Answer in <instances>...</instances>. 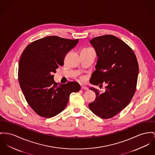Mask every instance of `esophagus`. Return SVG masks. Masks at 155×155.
I'll use <instances>...</instances> for the list:
<instances>
[{
    "label": "esophagus",
    "instance_id": "esophagus-1",
    "mask_svg": "<svg viewBox=\"0 0 155 155\" xmlns=\"http://www.w3.org/2000/svg\"><path fill=\"white\" fill-rule=\"evenodd\" d=\"M81 89H82V90H84V91L88 90V88H87L86 86H81Z\"/></svg>",
    "mask_w": 155,
    "mask_h": 155
}]
</instances>
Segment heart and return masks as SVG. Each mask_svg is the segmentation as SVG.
<instances>
[{"mask_svg": "<svg viewBox=\"0 0 155 155\" xmlns=\"http://www.w3.org/2000/svg\"><path fill=\"white\" fill-rule=\"evenodd\" d=\"M84 79V78H82V79Z\"/></svg>", "mask_w": 155, "mask_h": 155, "instance_id": "heart-1", "label": "heart"}]
</instances>
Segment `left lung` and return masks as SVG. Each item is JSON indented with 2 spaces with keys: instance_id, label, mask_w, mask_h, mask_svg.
Wrapping results in <instances>:
<instances>
[{
  "instance_id": "8db88e82",
  "label": "left lung",
  "mask_w": 155,
  "mask_h": 155,
  "mask_svg": "<svg viewBox=\"0 0 155 155\" xmlns=\"http://www.w3.org/2000/svg\"><path fill=\"white\" fill-rule=\"evenodd\" d=\"M98 59L96 71L90 83L102 87L106 83L105 92L90 87L96 94L90 109L103 119H109L125 108L134 95L139 73V65L133 50L114 35H107L90 41Z\"/></svg>"
}]
</instances>
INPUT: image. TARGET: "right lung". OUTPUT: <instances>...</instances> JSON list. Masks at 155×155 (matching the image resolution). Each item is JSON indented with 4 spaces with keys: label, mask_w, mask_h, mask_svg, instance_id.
<instances>
[{
    "label": "right lung",
    "mask_w": 155,
    "mask_h": 155,
    "mask_svg": "<svg viewBox=\"0 0 155 155\" xmlns=\"http://www.w3.org/2000/svg\"><path fill=\"white\" fill-rule=\"evenodd\" d=\"M79 39L50 36L33 41L24 50L19 62L18 81L29 105L39 116L53 117L66 106L69 96L81 90L78 82L59 84L53 73L63 65L66 54Z\"/></svg>",
    "instance_id": "right-lung-1"
}]
</instances>
